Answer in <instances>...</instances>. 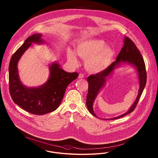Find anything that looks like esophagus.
<instances>
[{
	"label": "esophagus",
	"mask_w": 158,
	"mask_h": 158,
	"mask_svg": "<svg viewBox=\"0 0 158 158\" xmlns=\"http://www.w3.org/2000/svg\"><path fill=\"white\" fill-rule=\"evenodd\" d=\"M84 77V75L83 74V73H79V76H78V77L79 78V79H81V78H83Z\"/></svg>",
	"instance_id": "1"
}]
</instances>
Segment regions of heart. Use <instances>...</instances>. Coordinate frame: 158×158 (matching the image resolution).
<instances>
[{"instance_id": "heart-1", "label": "heart", "mask_w": 158, "mask_h": 158, "mask_svg": "<svg viewBox=\"0 0 158 158\" xmlns=\"http://www.w3.org/2000/svg\"><path fill=\"white\" fill-rule=\"evenodd\" d=\"M76 53L85 60L86 69L92 73H98L107 68L113 60L114 51L106 43L100 39L93 38L80 43L76 47ZM68 60L73 64L77 63L76 53L69 49L67 53Z\"/></svg>"}]
</instances>
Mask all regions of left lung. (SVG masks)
I'll use <instances>...</instances> for the list:
<instances>
[{
    "label": "left lung",
    "instance_id": "obj_1",
    "mask_svg": "<svg viewBox=\"0 0 158 158\" xmlns=\"http://www.w3.org/2000/svg\"><path fill=\"white\" fill-rule=\"evenodd\" d=\"M121 62H127L135 66L137 70L139 77L140 89L135 102L131 106L127 113L120 116L108 120H115L121 118L130 113H132L137 104L140 98L144 86L147 81V73L146 70L145 63L140 52L137 48L135 43L129 38H124V44L120 52L117 57L116 61L113 62L108 67L103 71L95 75H91L87 78L88 82V92L86 97V106L91 114L98 117L93 111V103L97 94L105 83L106 78L110 75L116 66H118Z\"/></svg>",
    "mask_w": 158,
    "mask_h": 158
}]
</instances>
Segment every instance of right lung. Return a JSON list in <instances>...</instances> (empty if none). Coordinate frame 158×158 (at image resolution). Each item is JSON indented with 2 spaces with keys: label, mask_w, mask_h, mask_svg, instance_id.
<instances>
[{
  "label": "right lung",
  "mask_w": 158,
  "mask_h": 158,
  "mask_svg": "<svg viewBox=\"0 0 158 158\" xmlns=\"http://www.w3.org/2000/svg\"><path fill=\"white\" fill-rule=\"evenodd\" d=\"M41 34H35L12 55L9 66V86L10 97L16 104L35 115H44L55 111L60 104L69 84L76 79L77 72L68 73L54 63L50 66V76L45 84L38 88H27L20 82L17 64L31 43H43Z\"/></svg>",
  "instance_id": "right-lung-1"
}]
</instances>
